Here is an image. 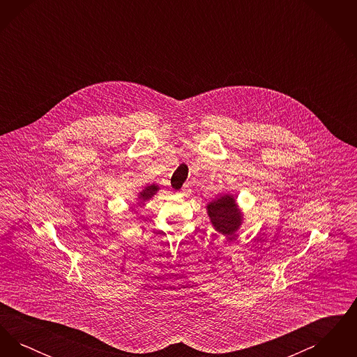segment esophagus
<instances>
[{
    "mask_svg": "<svg viewBox=\"0 0 357 357\" xmlns=\"http://www.w3.org/2000/svg\"><path fill=\"white\" fill-rule=\"evenodd\" d=\"M190 192H191V190H190V187L183 186V188H182V190H181V192H179V194H181V195H188V194H190Z\"/></svg>",
    "mask_w": 357,
    "mask_h": 357,
    "instance_id": "1",
    "label": "esophagus"
}]
</instances>
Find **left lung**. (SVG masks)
I'll return each mask as SVG.
<instances>
[{
	"mask_svg": "<svg viewBox=\"0 0 357 357\" xmlns=\"http://www.w3.org/2000/svg\"><path fill=\"white\" fill-rule=\"evenodd\" d=\"M207 214L214 229L225 237H234L243 222L242 210L238 207L231 194H223L218 199L207 204Z\"/></svg>",
	"mask_w": 357,
	"mask_h": 357,
	"instance_id": "1",
	"label": "left lung"
}]
</instances>
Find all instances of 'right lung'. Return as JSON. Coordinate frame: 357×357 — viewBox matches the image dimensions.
I'll return each instance as SVG.
<instances>
[{"label":"right lung","instance_id":"obj_1","mask_svg":"<svg viewBox=\"0 0 357 357\" xmlns=\"http://www.w3.org/2000/svg\"><path fill=\"white\" fill-rule=\"evenodd\" d=\"M159 187L156 185H150V186H146L139 194H137V206H142V204H146L149 199H151L153 195L158 192Z\"/></svg>","mask_w":357,"mask_h":357}]
</instances>
